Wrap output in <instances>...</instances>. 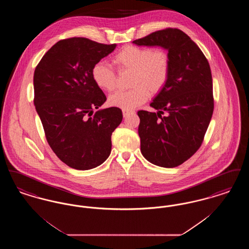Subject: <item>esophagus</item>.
<instances>
[{"label": "esophagus", "instance_id": "1", "mask_svg": "<svg viewBox=\"0 0 249 249\" xmlns=\"http://www.w3.org/2000/svg\"><path fill=\"white\" fill-rule=\"evenodd\" d=\"M133 111H130V110H122V114H123V117L126 118L128 116H130V114H132Z\"/></svg>", "mask_w": 249, "mask_h": 249}]
</instances>
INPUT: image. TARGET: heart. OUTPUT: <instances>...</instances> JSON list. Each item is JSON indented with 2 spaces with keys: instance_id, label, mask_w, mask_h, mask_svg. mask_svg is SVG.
<instances>
[{
  "instance_id": "b5f03b06",
  "label": "heart",
  "mask_w": 249,
  "mask_h": 249,
  "mask_svg": "<svg viewBox=\"0 0 249 249\" xmlns=\"http://www.w3.org/2000/svg\"><path fill=\"white\" fill-rule=\"evenodd\" d=\"M114 62L120 71H133L131 87L133 89L117 91L110 95L108 104L123 110H132L142 105L152 93L160 92L168 82L171 62L163 49L128 46L114 57ZM95 84L106 91L117 88V73L106 61H99L92 69Z\"/></svg>"
}]
</instances>
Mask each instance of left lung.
<instances>
[{
    "label": "left lung",
    "instance_id": "8db88e82",
    "mask_svg": "<svg viewBox=\"0 0 249 249\" xmlns=\"http://www.w3.org/2000/svg\"><path fill=\"white\" fill-rule=\"evenodd\" d=\"M168 51L171 69L165 87L150 107L138 111L141 153L155 165L175 168L201 146L213 111L210 65L199 47L178 29H166L132 42ZM163 113L165 116H161Z\"/></svg>",
    "mask_w": 249,
    "mask_h": 249
}]
</instances>
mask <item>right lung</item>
Here are the masks:
<instances>
[{"label":"right lung","instance_id":"1","mask_svg":"<svg viewBox=\"0 0 249 249\" xmlns=\"http://www.w3.org/2000/svg\"><path fill=\"white\" fill-rule=\"evenodd\" d=\"M116 47L83 37L60 40L36 68V112L50 147L73 169L104 163L111 153L112 132L122 121L118 107L100 109L107 97L92 78L93 66Z\"/></svg>","mask_w":249,"mask_h":249}]
</instances>
